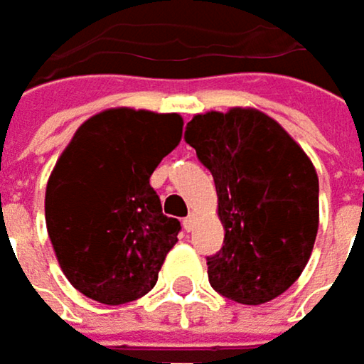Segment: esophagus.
I'll return each instance as SVG.
<instances>
[{
    "instance_id": "obj_1",
    "label": "esophagus",
    "mask_w": 364,
    "mask_h": 364,
    "mask_svg": "<svg viewBox=\"0 0 364 364\" xmlns=\"http://www.w3.org/2000/svg\"><path fill=\"white\" fill-rule=\"evenodd\" d=\"M193 225H196V215L191 213L189 217H185V219H183V228H185L187 232H191V230H193Z\"/></svg>"
}]
</instances>
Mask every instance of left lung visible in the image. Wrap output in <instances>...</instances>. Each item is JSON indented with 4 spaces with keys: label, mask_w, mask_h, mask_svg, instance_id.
Masks as SVG:
<instances>
[{
    "label": "left lung",
    "mask_w": 364,
    "mask_h": 364,
    "mask_svg": "<svg viewBox=\"0 0 364 364\" xmlns=\"http://www.w3.org/2000/svg\"><path fill=\"white\" fill-rule=\"evenodd\" d=\"M185 141L210 171L221 251L206 259L223 297L259 306L304 272L318 234V175L299 143L267 113L232 107L196 113Z\"/></svg>",
    "instance_id": "left-lung-1"
}]
</instances>
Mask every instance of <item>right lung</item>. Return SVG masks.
<instances>
[{
  "label": "right lung",
  "instance_id": "add662e5",
  "mask_svg": "<svg viewBox=\"0 0 364 364\" xmlns=\"http://www.w3.org/2000/svg\"><path fill=\"white\" fill-rule=\"evenodd\" d=\"M183 136L179 113L111 107L88 117L46 185V228L67 280L119 306L147 295L181 223L162 215L151 173Z\"/></svg>",
  "mask_w": 364,
  "mask_h": 364
}]
</instances>
